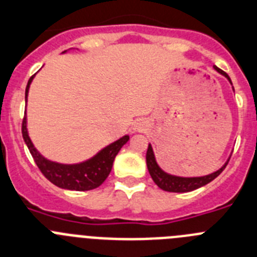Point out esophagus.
Masks as SVG:
<instances>
[{
  "label": "esophagus",
  "instance_id": "34e87169",
  "mask_svg": "<svg viewBox=\"0 0 257 257\" xmlns=\"http://www.w3.org/2000/svg\"><path fill=\"white\" fill-rule=\"evenodd\" d=\"M146 129V123L143 120H137L133 123V131L134 132H142Z\"/></svg>",
  "mask_w": 257,
  "mask_h": 257
}]
</instances>
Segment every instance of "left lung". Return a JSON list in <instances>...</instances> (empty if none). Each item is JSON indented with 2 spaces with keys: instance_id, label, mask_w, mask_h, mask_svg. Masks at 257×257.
Instances as JSON below:
<instances>
[{
  "instance_id": "left-lung-1",
  "label": "left lung",
  "mask_w": 257,
  "mask_h": 257,
  "mask_svg": "<svg viewBox=\"0 0 257 257\" xmlns=\"http://www.w3.org/2000/svg\"><path fill=\"white\" fill-rule=\"evenodd\" d=\"M214 70L218 71V73L220 74V75H223L224 78H226L228 82L232 84V80L228 77V74L224 73L223 70H220L218 66H214ZM233 92H234V88H233ZM229 159L230 156L228 157V160L224 163V165L221 166L220 169H218L216 172L210 173V174L207 175H201V177H179V175L170 174V173L165 172V170L161 169V166L159 165L156 161V156H155V152L154 149H152L151 143H149V149H147V154H146L147 169H149L150 175H151L152 180L156 183V186L166 192H177V193L195 191V189L206 186L207 183H210L211 180H214L215 178L218 177V175L223 172L224 169H225L226 164H228V161H229Z\"/></svg>"
}]
</instances>
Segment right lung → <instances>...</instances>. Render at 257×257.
Here are the masks:
<instances>
[{"mask_svg":"<svg viewBox=\"0 0 257 257\" xmlns=\"http://www.w3.org/2000/svg\"><path fill=\"white\" fill-rule=\"evenodd\" d=\"M68 51H64L62 54H66ZM34 77L36 75H33L31 79L28 80L27 88H25V102L28 101L29 87H31ZM22 132L25 145L28 146L37 166L43 173V175L55 186L64 189H70V191H89V189L100 187L111 172L112 164H114L117 152L129 141V136L125 134L119 140L105 146L102 150H100L96 155H93L87 160L77 164H62L48 160L47 157L43 156L34 147L33 142L29 137V133H28L27 114L23 120Z\"/></svg>","mask_w":257,"mask_h":257,"instance_id":"add662e5","label":"right lung"}]
</instances>
